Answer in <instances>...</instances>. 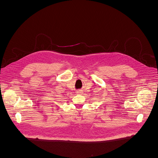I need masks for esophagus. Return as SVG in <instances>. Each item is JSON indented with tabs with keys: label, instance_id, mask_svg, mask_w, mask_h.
Returning a JSON list of instances; mask_svg holds the SVG:
<instances>
[{
	"label": "esophagus",
	"instance_id": "esophagus-1",
	"mask_svg": "<svg viewBox=\"0 0 158 158\" xmlns=\"http://www.w3.org/2000/svg\"><path fill=\"white\" fill-rule=\"evenodd\" d=\"M76 94H82V90H77V92H76Z\"/></svg>",
	"mask_w": 158,
	"mask_h": 158
}]
</instances>
